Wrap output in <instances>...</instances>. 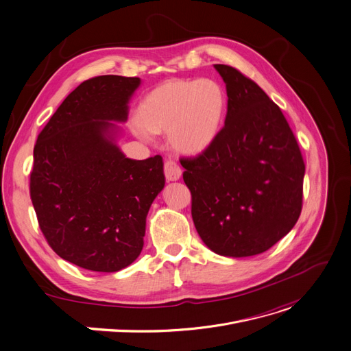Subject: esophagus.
<instances>
[{
  "label": "esophagus",
  "mask_w": 351,
  "mask_h": 351,
  "mask_svg": "<svg viewBox=\"0 0 351 351\" xmlns=\"http://www.w3.org/2000/svg\"><path fill=\"white\" fill-rule=\"evenodd\" d=\"M164 173L168 180H178L182 176V168L173 159H167L164 164Z\"/></svg>",
  "instance_id": "esophagus-1"
}]
</instances>
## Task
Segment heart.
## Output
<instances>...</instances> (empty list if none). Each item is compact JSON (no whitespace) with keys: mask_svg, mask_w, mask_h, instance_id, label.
<instances>
[{"mask_svg":"<svg viewBox=\"0 0 351 351\" xmlns=\"http://www.w3.org/2000/svg\"><path fill=\"white\" fill-rule=\"evenodd\" d=\"M224 109L226 97L218 82L168 80L143 99L132 130L141 140H151L152 133H167L175 149L197 154L215 138Z\"/></svg>","mask_w":351,"mask_h":351,"instance_id":"b5f03b06","label":"heart"}]
</instances>
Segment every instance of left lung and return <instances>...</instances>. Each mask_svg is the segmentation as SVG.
Instances as JSON below:
<instances>
[{"mask_svg":"<svg viewBox=\"0 0 351 351\" xmlns=\"http://www.w3.org/2000/svg\"><path fill=\"white\" fill-rule=\"evenodd\" d=\"M214 67L227 86L226 124L199 155L179 161L203 242L222 256H253L298 221L305 164L289 121L265 90L235 67Z\"/></svg>","mask_w":351,"mask_h":351,"instance_id":"obj_1","label":"left lung"}]
</instances>
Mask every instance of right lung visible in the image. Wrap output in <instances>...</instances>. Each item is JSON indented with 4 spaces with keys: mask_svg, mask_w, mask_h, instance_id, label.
Masks as SVG:
<instances>
[{
    "mask_svg": "<svg viewBox=\"0 0 351 351\" xmlns=\"http://www.w3.org/2000/svg\"><path fill=\"white\" fill-rule=\"evenodd\" d=\"M137 77L99 75L64 99L38 136L30 199L40 231L61 259L112 273L141 253L148 210L165 184L162 156L125 158L112 141L127 119Z\"/></svg>",
    "mask_w": 351,
    "mask_h": 351,
    "instance_id": "add662e5",
    "label": "right lung"
}]
</instances>
